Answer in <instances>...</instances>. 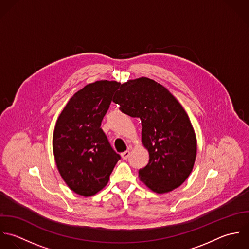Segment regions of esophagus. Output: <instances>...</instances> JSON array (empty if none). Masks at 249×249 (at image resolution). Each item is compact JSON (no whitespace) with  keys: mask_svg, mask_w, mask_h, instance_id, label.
Returning a JSON list of instances; mask_svg holds the SVG:
<instances>
[{"mask_svg":"<svg viewBox=\"0 0 249 249\" xmlns=\"http://www.w3.org/2000/svg\"><path fill=\"white\" fill-rule=\"evenodd\" d=\"M130 151H125V152H123V153H121V158L123 159V160H127L128 158H129V156H130Z\"/></svg>","mask_w":249,"mask_h":249,"instance_id":"esophagus-1","label":"esophagus"}]
</instances>
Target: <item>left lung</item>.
I'll return each instance as SVG.
<instances>
[{
	"mask_svg": "<svg viewBox=\"0 0 249 249\" xmlns=\"http://www.w3.org/2000/svg\"><path fill=\"white\" fill-rule=\"evenodd\" d=\"M113 102L122 112L142 120V142L149 162L140 169V180L160 195L180 187L193 171L197 152L196 136L182 105L146 77L122 84Z\"/></svg>",
	"mask_w": 249,
	"mask_h": 249,
	"instance_id": "obj_1",
	"label": "left lung"
}]
</instances>
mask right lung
<instances>
[{
    "label": "right lung",
    "instance_id": "1",
    "mask_svg": "<svg viewBox=\"0 0 249 249\" xmlns=\"http://www.w3.org/2000/svg\"><path fill=\"white\" fill-rule=\"evenodd\" d=\"M120 83L96 81L76 92L60 112L53 135L57 170L71 191L89 197L103 190L119 154L111 148L101 122Z\"/></svg>",
    "mask_w": 249,
    "mask_h": 249
}]
</instances>
